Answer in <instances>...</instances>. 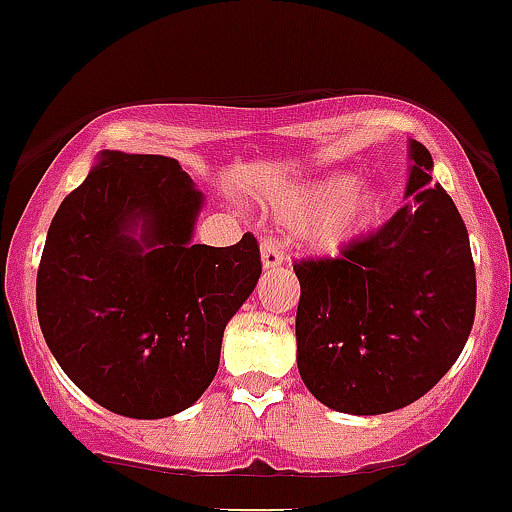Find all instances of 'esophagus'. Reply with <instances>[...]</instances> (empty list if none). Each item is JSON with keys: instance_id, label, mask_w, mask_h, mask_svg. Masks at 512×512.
Returning <instances> with one entry per match:
<instances>
[{"instance_id": "1", "label": "esophagus", "mask_w": 512, "mask_h": 512, "mask_svg": "<svg viewBox=\"0 0 512 512\" xmlns=\"http://www.w3.org/2000/svg\"><path fill=\"white\" fill-rule=\"evenodd\" d=\"M261 261H264V269H276V266L284 264V251H281V243L276 238H261Z\"/></svg>"}]
</instances>
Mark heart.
<instances>
[{
	"instance_id": "heart-1",
	"label": "heart",
	"mask_w": 512,
	"mask_h": 512,
	"mask_svg": "<svg viewBox=\"0 0 512 512\" xmlns=\"http://www.w3.org/2000/svg\"><path fill=\"white\" fill-rule=\"evenodd\" d=\"M374 188L357 191V178L349 173H329L291 186L276 203V211L291 226H311L321 248H337L354 233L364 231L379 211Z\"/></svg>"
}]
</instances>
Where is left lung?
<instances>
[{
	"label": "left lung",
	"instance_id": "1",
	"mask_svg": "<svg viewBox=\"0 0 512 512\" xmlns=\"http://www.w3.org/2000/svg\"><path fill=\"white\" fill-rule=\"evenodd\" d=\"M407 196L379 231L334 259H299L296 362L321 405L384 415L430 392L475 321V264L465 221L432 186V155L410 143Z\"/></svg>",
	"mask_w": 512,
	"mask_h": 512
}]
</instances>
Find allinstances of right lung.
I'll return each mask as SVG.
<instances>
[{
  "mask_svg": "<svg viewBox=\"0 0 512 512\" xmlns=\"http://www.w3.org/2000/svg\"><path fill=\"white\" fill-rule=\"evenodd\" d=\"M201 201L178 160L105 150L52 218L37 269L42 334L67 377L115 415L191 407L259 281L253 233L223 248L191 243Z\"/></svg>",
  "mask_w": 512,
  "mask_h": 512,
  "instance_id": "add662e5",
  "label": "right lung"
}]
</instances>
